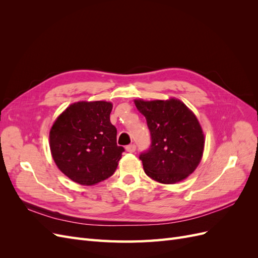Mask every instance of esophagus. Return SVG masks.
I'll list each match as a JSON object with an SVG mask.
<instances>
[{"mask_svg": "<svg viewBox=\"0 0 258 258\" xmlns=\"http://www.w3.org/2000/svg\"><path fill=\"white\" fill-rule=\"evenodd\" d=\"M136 150H137V146L135 144H130V145L126 146V151L128 153H135Z\"/></svg>", "mask_w": 258, "mask_h": 258, "instance_id": "1", "label": "esophagus"}]
</instances>
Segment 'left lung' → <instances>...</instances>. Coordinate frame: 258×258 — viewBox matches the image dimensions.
<instances>
[{
  "instance_id": "left-lung-1",
  "label": "left lung",
  "mask_w": 258,
  "mask_h": 258,
  "mask_svg": "<svg viewBox=\"0 0 258 258\" xmlns=\"http://www.w3.org/2000/svg\"><path fill=\"white\" fill-rule=\"evenodd\" d=\"M146 118L152 143L141 153L145 173L162 184H175L191 174L202 158L205 136L195 114L182 101L135 100Z\"/></svg>"
}]
</instances>
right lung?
<instances>
[{"instance_id":"obj_1","label":"right lung","mask_w":258,"mask_h":258,"mask_svg":"<svg viewBox=\"0 0 258 258\" xmlns=\"http://www.w3.org/2000/svg\"><path fill=\"white\" fill-rule=\"evenodd\" d=\"M113 104L106 101L73 103L59 115L49 132L52 158L62 173L81 185L110 177L118 166L122 146L111 123Z\"/></svg>"}]
</instances>
